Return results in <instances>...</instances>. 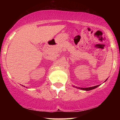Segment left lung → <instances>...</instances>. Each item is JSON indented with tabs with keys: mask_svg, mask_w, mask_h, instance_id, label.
Here are the masks:
<instances>
[{
	"mask_svg": "<svg viewBox=\"0 0 120 120\" xmlns=\"http://www.w3.org/2000/svg\"><path fill=\"white\" fill-rule=\"evenodd\" d=\"M98 86H99V85H97V86H94V87H87V88H81V90H83L89 91V90H93V89H95V88L97 87ZM78 89H80V88H78Z\"/></svg>",
	"mask_w": 120,
	"mask_h": 120,
	"instance_id": "1",
	"label": "left lung"
}]
</instances>
